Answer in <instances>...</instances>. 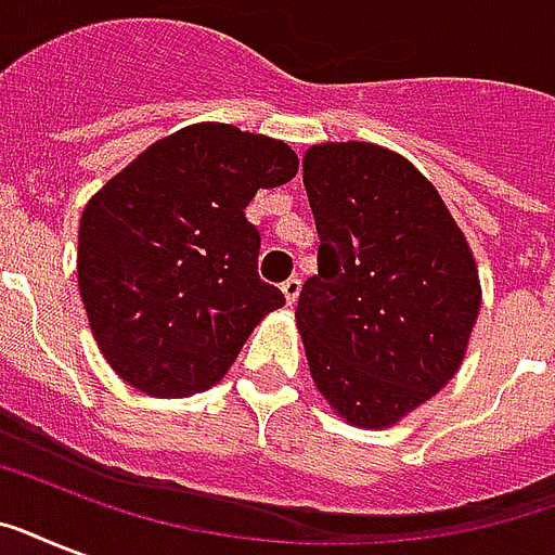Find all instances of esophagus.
<instances>
[{"mask_svg":"<svg viewBox=\"0 0 555 555\" xmlns=\"http://www.w3.org/2000/svg\"><path fill=\"white\" fill-rule=\"evenodd\" d=\"M299 291H302V279L291 276L287 282H282V294H285L287 305H294L299 299Z\"/></svg>","mask_w":555,"mask_h":555,"instance_id":"obj_1","label":"esophagus"}]
</instances>
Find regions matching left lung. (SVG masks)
Instances as JSON below:
<instances>
[{
	"label": "left lung",
	"mask_w": 555,
	"mask_h": 555,
	"mask_svg": "<svg viewBox=\"0 0 555 555\" xmlns=\"http://www.w3.org/2000/svg\"><path fill=\"white\" fill-rule=\"evenodd\" d=\"M302 169L320 233V270L296 305L311 377L348 423L386 429L464 360L481 308L473 250L397 152L320 143Z\"/></svg>",
	"instance_id": "1"
}]
</instances>
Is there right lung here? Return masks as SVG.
<instances>
[{"label":"right lung","mask_w":555,"mask_h":555,"mask_svg":"<svg viewBox=\"0 0 555 555\" xmlns=\"http://www.w3.org/2000/svg\"><path fill=\"white\" fill-rule=\"evenodd\" d=\"M299 169L282 141L186 126L117 172L80 218L77 279L108 365L152 397L216 386L270 311L259 230L244 207Z\"/></svg>","instance_id":"obj_1"}]
</instances>
